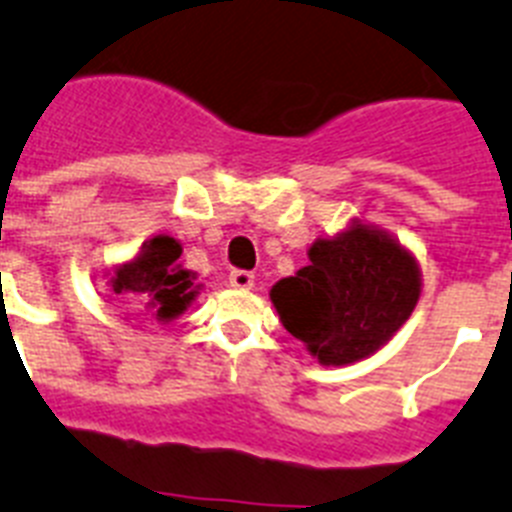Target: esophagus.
I'll use <instances>...</instances> for the list:
<instances>
[{"instance_id": "34e87169", "label": "esophagus", "mask_w": 512, "mask_h": 512, "mask_svg": "<svg viewBox=\"0 0 512 512\" xmlns=\"http://www.w3.org/2000/svg\"><path fill=\"white\" fill-rule=\"evenodd\" d=\"M253 274L246 272V269H232L230 272V285L238 287V290H251L253 287Z\"/></svg>"}]
</instances>
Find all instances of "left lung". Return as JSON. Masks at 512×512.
I'll return each mask as SVG.
<instances>
[{
	"mask_svg": "<svg viewBox=\"0 0 512 512\" xmlns=\"http://www.w3.org/2000/svg\"><path fill=\"white\" fill-rule=\"evenodd\" d=\"M282 327L322 366L374 356L421 298L418 261L382 227L353 219L308 248V266L269 290Z\"/></svg>",
	"mask_w": 512,
	"mask_h": 512,
	"instance_id": "8db88e82",
	"label": "left lung"
}]
</instances>
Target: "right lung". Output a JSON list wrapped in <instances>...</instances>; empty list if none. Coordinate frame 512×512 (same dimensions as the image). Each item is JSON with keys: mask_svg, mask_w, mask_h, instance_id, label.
I'll return each mask as SVG.
<instances>
[{"mask_svg": "<svg viewBox=\"0 0 512 512\" xmlns=\"http://www.w3.org/2000/svg\"><path fill=\"white\" fill-rule=\"evenodd\" d=\"M183 246L170 235H156L146 240L133 259L112 266L107 285L122 303H130L135 311H146L156 322H172L188 311L196 301L201 285L196 272L180 264Z\"/></svg>", "mask_w": 512, "mask_h": 512, "instance_id": "obj_1", "label": "right lung"}]
</instances>
